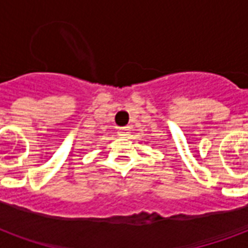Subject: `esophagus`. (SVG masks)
I'll return each instance as SVG.
<instances>
[{
  "label": "esophagus",
  "instance_id": "34e87169",
  "mask_svg": "<svg viewBox=\"0 0 248 248\" xmlns=\"http://www.w3.org/2000/svg\"><path fill=\"white\" fill-rule=\"evenodd\" d=\"M128 131H130V130H128V127H122L118 130V135H120L121 138H124V136L128 135Z\"/></svg>",
  "mask_w": 248,
  "mask_h": 248
}]
</instances>
